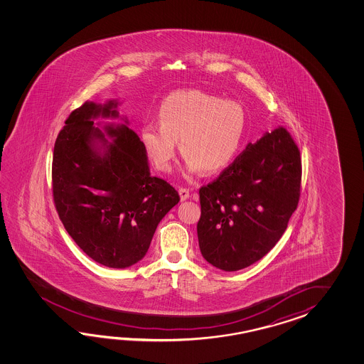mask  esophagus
Returning <instances> with one entry per match:
<instances>
[{"mask_svg":"<svg viewBox=\"0 0 364 364\" xmlns=\"http://www.w3.org/2000/svg\"><path fill=\"white\" fill-rule=\"evenodd\" d=\"M179 193V198H181V201H185L190 198V191L187 190V188H179L178 190Z\"/></svg>","mask_w":364,"mask_h":364,"instance_id":"esophagus-1","label":"esophagus"}]
</instances>
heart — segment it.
I'll use <instances>...</instances> for the list:
<instances>
[{
  "mask_svg": "<svg viewBox=\"0 0 364 364\" xmlns=\"http://www.w3.org/2000/svg\"><path fill=\"white\" fill-rule=\"evenodd\" d=\"M157 117L159 122L141 126V144L156 168L168 171L179 140L186 176L203 169L224 171L238 155L247 129V114L240 102L199 90L169 93Z\"/></svg>",
  "mask_w": 364,
  "mask_h": 364,
  "instance_id": "heart-1",
  "label": "heart"
}]
</instances>
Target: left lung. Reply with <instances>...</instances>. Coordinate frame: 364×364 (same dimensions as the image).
<instances>
[{"instance_id":"1","label":"left lung","mask_w":364,"mask_h":364,"mask_svg":"<svg viewBox=\"0 0 364 364\" xmlns=\"http://www.w3.org/2000/svg\"><path fill=\"white\" fill-rule=\"evenodd\" d=\"M301 174L299 149L284 127L250 143L215 182L199 190L203 257L234 272L267 255L296 209Z\"/></svg>"}]
</instances>
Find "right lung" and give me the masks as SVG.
Instances as JSON below:
<instances>
[{"label":"right lung","mask_w":364,"mask_h":364,"mask_svg":"<svg viewBox=\"0 0 364 364\" xmlns=\"http://www.w3.org/2000/svg\"><path fill=\"white\" fill-rule=\"evenodd\" d=\"M118 100L85 101L66 119L53 151L55 208L85 255L124 269L147 254L157 225L179 195L151 176L147 151L119 116ZM97 117L122 124L95 123Z\"/></svg>","instance_id":"right-lung-1"}]
</instances>
